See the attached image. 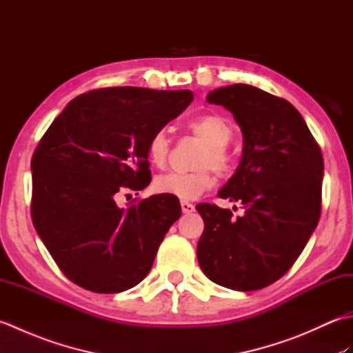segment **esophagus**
<instances>
[{"label":"esophagus","instance_id":"1","mask_svg":"<svg viewBox=\"0 0 353 353\" xmlns=\"http://www.w3.org/2000/svg\"><path fill=\"white\" fill-rule=\"evenodd\" d=\"M181 206H182L183 214H191V212H194V205H192V203H188V201H181Z\"/></svg>","mask_w":353,"mask_h":353}]
</instances>
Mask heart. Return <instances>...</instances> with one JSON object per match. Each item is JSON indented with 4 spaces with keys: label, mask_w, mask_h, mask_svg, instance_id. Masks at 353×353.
<instances>
[{
    "label": "heart",
    "mask_w": 353,
    "mask_h": 353,
    "mask_svg": "<svg viewBox=\"0 0 353 353\" xmlns=\"http://www.w3.org/2000/svg\"><path fill=\"white\" fill-rule=\"evenodd\" d=\"M188 129L194 137L206 144L196 161V167L200 170L191 172H168L154 181L157 192L168 194L183 201L197 199L212 188L215 177L211 168L221 177H229L235 170V157L228 147L234 138V125L226 118L215 114L200 115L191 119ZM147 154L150 162L157 168H163L168 163L171 141L165 130H157L150 137Z\"/></svg>",
    "instance_id": "obj_1"
}]
</instances>
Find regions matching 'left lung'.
I'll list each match as a JSON object with an SVG mask.
<instances>
[{
	"label": "left lung",
	"instance_id": "left-lung-1",
	"mask_svg": "<svg viewBox=\"0 0 353 353\" xmlns=\"http://www.w3.org/2000/svg\"><path fill=\"white\" fill-rule=\"evenodd\" d=\"M206 100L230 110L243 130L241 162L219 196L238 201L244 214L197 205L205 221L199 264L221 287L265 288L292 267L320 220L323 154L302 115L281 97L236 83Z\"/></svg>",
	"mask_w": 353,
	"mask_h": 353
}]
</instances>
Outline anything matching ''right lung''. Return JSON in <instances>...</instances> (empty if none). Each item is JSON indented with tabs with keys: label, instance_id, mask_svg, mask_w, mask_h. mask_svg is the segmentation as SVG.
I'll list each match as a JSON object with an SVG mask.
<instances>
[{
	"label": "right lung",
	"instance_id": "1",
	"mask_svg": "<svg viewBox=\"0 0 353 353\" xmlns=\"http://www.w3.org/2000/svg\"><path fill=\"white\" fill-rule=\"evenodd\" d=\"M191 101V91L100 88L71 100L43 133L32 157V220L79 287L121 292L150 272L181 203L165 194L117 201L152 182L148 139Z\"/></svg>",
	"mask_w": 353,
	"mask_h": 353
}]
</instances>
